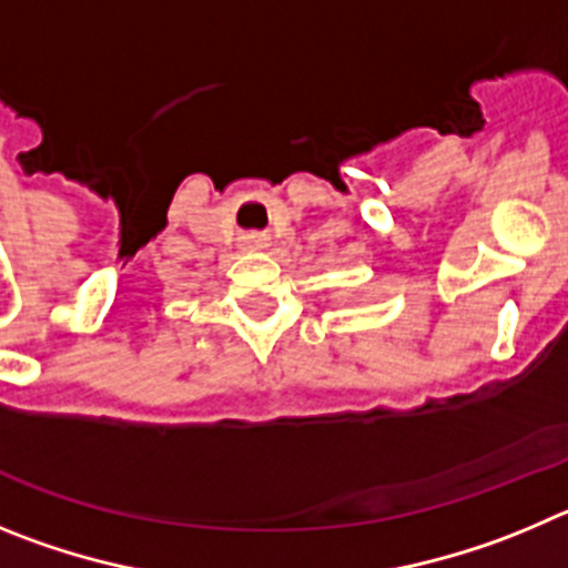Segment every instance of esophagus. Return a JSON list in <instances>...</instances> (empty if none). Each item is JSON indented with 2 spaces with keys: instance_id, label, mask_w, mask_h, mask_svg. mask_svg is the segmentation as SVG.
<instances>
[{
  "instance_id": "1",
  "label": "esophagus",
  "mask_w": 568,
  "mask_h": 568,
  "mask_svg": "<svg viewBox=\"0 0 568 568\" xmlns=\"http://www.w3.org/2000/svg\"><path fill=\"white\" fill-rule=\"evenodd\" d=\"M246 248H265V240L252 234V237H246Z\"/></svg>"
}]
</instances>
